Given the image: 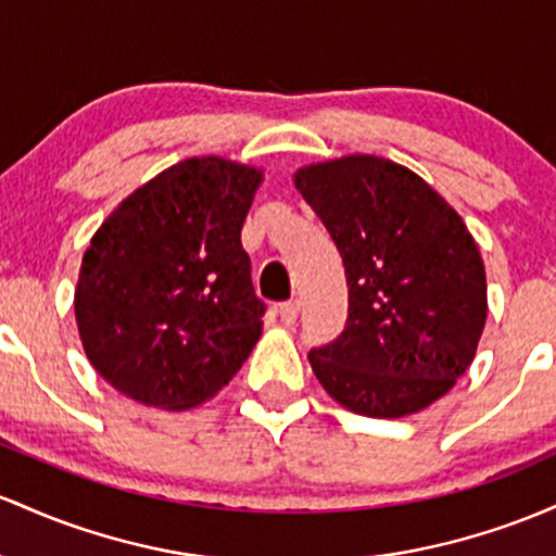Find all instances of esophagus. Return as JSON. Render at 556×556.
<instances>
[{"mask_svg": "<svg viewBox=\"0 0 556 556\" xmlns=\"http://www.w3.org/2000/svg\"><path fill=\"white\" fill-rule=\"evenodd\" d=\"M278 315H280V323H283V326H294L296 317H299V302H296V299L280 304Z\"/></svg>", "mask_w": 556, "mask_h": 556, "instance_id": "esophagus-1", "label": "esophagus"}]
</instances>
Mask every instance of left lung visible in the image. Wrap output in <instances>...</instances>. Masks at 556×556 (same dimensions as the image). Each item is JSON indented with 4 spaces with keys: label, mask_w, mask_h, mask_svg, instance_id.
Segmentation results:
<instances>
[{
    "label": "left lung",
    "mask_w": 556,
    "mask_h": 556,
    "mask_svg": "<svg viewBox=\"0 0 556 556\" xmlns=\"http://www.w3.org/2000/svg\"><path fill=\"white\" fill-rule=\"evenodd\" d=\"M294 186L344 260L346 328L312 349L349 413L404 417L454 389L485 326V267L457 210L409 167L376 154L312 162Z\"/></svg>",
    "instance_id": "8db88e82"
}]
</instances>
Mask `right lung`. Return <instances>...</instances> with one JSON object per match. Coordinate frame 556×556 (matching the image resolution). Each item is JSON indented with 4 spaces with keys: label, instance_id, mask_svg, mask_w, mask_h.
Returning a JSON list of instances; mask_svg holds the SVG:
<instances>
[{
    "label": "right lung",
    "instance_id": "obj_1",
    "mask_svg": "<svg viewBox=\"0 0 556 556\" xmlns=\"http://www.w3.org/2000/svg\"><path fill=\"white\" fill-rule=\"evenodd\" d=\"M262 170L189 157L139 186L91 236L76 286L80 344L112 389L180 413L212 399L262 336L241 228Z\"/></svg>",
    "mask_w": 556,
    "mask_h": 556
}]
</instances>
